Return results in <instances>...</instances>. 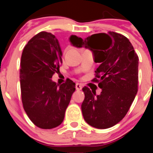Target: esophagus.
Here are the masks:
<instances>
[{
	"label": "esophagus",
	"mask_w": 153,
	"mask_h": 153,
	"mask_svg": "<svg viewBox=\"0 0 153 153\" xmlns=\"http://www.w3.org/2000/svg\"><path fill=\"white\" fill-rule=\"evenodd\" d=\"M75 88H76L77 90H81V89H82V86L80 84H78V83H77L76 85H75Z\"/></svg>",
	"instance_id": "1"
}]
</instances>
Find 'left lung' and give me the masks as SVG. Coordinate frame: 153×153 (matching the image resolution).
<instances>
[{
  "label": "left lung",
  "mask_w": 153,
  "mask_h": 153,
  "mask_svg": "<svg viewBox=\"0 0 153 153\" xmlns=\"http://www.w3.org/2000/svg\"><path fill=\"white\" fill-rule=\"evenodd\" d=\"M75 47L90 49L94 61L100 64L92 81L98 83L101 94L87 86L82 89L84 120L97 129L112 127L124 118L138 92V56L129 39L114 32L94 34Z\"/></svg>",
  "instance_id": "1"
}]
</instances>
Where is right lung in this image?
<instances>
[{"mask_svg":"<svg viewBox=\"0 0 153 153\" xmlns=\"http://www.w3.org/2000/svg\"><path fill=\"white\" fill-rule=\"evenodd\" d=\"M72 35L70 40H81ZM62 52L52 33L41 32L24 48L21 61L20 82L23 106L29 119L41 129H52L63 122L75 84L70 79L58 85L52 81L59 72Z\"/></svg>","mask_w":153,"mask_h":153,"instance_id":"add662e5","label":"right lung"}]
</instances>
